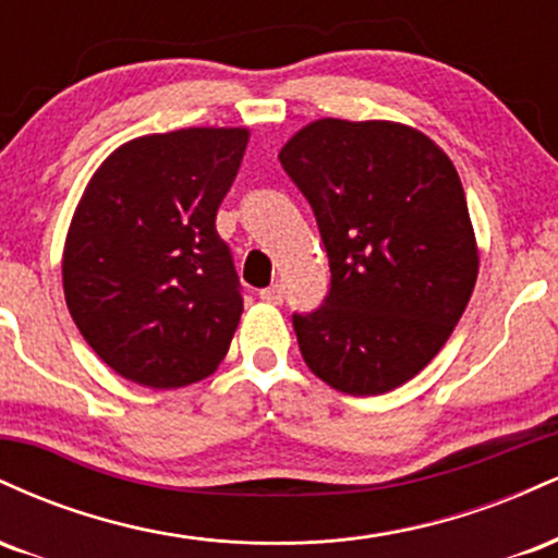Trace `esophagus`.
I'll use <instances>...</instances> for the list:
<instances>
[{"instance_id": "esophagus-1", "label": "esophagus", "mask_w": 558, "mask_h": 558, "mask_svg": "<svg viewBox=\"0 0 558 558\" xmlns=\"http://www.w3.org/2000/svg\"><path fill=\"white\" fill-rule=\"evenodd\" d=\"M259 299L267 301V304H280V301H283V286L275 283L270 288H262Z\"/></svg>"}]
</instances>
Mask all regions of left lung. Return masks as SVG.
<instances>
[{"label": "left lung", "instance_id": "1", "mask_svg": "<svg viewBox=\"0 0 558 558\" xmlns=\"http://www.w3.org/2000/svg\"><path fill=\"white\" fill-rule=\"evenodd\" d=\"M278 159L330 262L323 306L293 315L306 367L351 396L403 386L444 349L477 280L457 168L425 133L390 120H315Z\"/></svg>", "mask_w": 558, "mask_h": 558}]
</instances>
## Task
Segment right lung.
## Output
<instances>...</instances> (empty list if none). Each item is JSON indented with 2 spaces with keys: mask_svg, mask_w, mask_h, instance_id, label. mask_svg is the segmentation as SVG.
<instances>
[{
  "mask_svg": "<svg viewBox=\"0 0 558 558\" xmlns=\"http://www.w3.org/2000/svg\"><path fill=\"white\" fill-rule=\"evenodd\" d=\"M246 141V128L133 138L83 191L62 288L81 336L125 380L183 388L226 360L243 299L215 217Z\"/></svg>",
  "mask_w": 558,
  "mask_h": 558,
  "instance_id": "add662e5",
  "label": "right lung"
}]
</instances>
